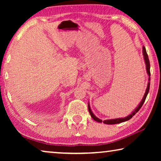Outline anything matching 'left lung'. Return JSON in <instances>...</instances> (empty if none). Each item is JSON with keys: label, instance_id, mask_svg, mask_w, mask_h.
Listing matches in <instances>:
<instances>
[{"label": "left lung", "instance_id": "1", "mask_svg": "<svg viewBox=\"0 0 161 161\" xmlns=\"http://www.w3.org/2000/svg\"><path fill=\"white\" fill-rule=\"evenodd\" d=\"M143 58L144 59H145V62H146V70H147V72H148V75L149 76V78H148V80L150 81L151 80V77H150V76H151V72H150V62H149V59H148V54L146 53V48L145 47H143ZM149 89H150V81L148 84V86H147L146 88V93L145 95H144V97L143 98L142 101H141V102L140 103V104L138 106V107L136 108V109L133 111V112L129 115L126 117H125V118H121V119H110V120H105V121H103L102 120H101L99 119H98L97 117L95 116L94 115V114L92 113V111L91 110V108H90V106L89 104L88 105V109L89 111V114H90L91 116L92 117V119H93L94 121H96L97 122H99V123H102L103 122V124H120V123H122V122H124L126 121H128V120H129L132 118V117L135 115V114L138 112V111H139L140 108L142 107V106L143 104V103L145 102V100L146 99V97L147 95H148V93L149 92Z\"/></svg>", "mask_w": 161, "mask_h": 161}]
</instances>
